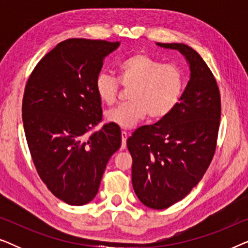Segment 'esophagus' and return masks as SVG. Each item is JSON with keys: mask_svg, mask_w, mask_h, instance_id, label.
Instances as JSON below:
<instances>
[{"mask_svg": "<svg viewBox=\"0 0 248 248\" xmlns=\"http://www.w3.org/2000/svg\"><path fill=\"white\" fill-rule=\"evenodd\" d=\"M122 149H125L126 148V140H127V138H128V135H130V133H128V132H126V131H122Z\"/></svg>", "mask_w": 248, "mask_h": 248, "instance_id": "obj_1", "label": "esophagus"}]
</instances>
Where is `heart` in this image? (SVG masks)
<instances>
[{"instance_id":"b5f03b06","label":"heart","mask_w":248,"mask_h":248,"mask_svg":"<svg viewBox=\"0 0 248 248\" xmlns=\"http://www.w3.org/2000/svg\"><path fill=\"white\" fill-rule=\"evenodd\" d=\"M117 79L101 72L94 88L101 103L107 106L117 101L120 84L125 89L130 88V100L106 113L108 121L123 128L133 127L148 115L152 120L168 116L177 106L185 86L184 72L178 65L164 64L143 53L133 54L118 64Z\"/></svg>"}]
</instances>
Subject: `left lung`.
<instances>
[{
	"instance_id": "8db88e82",
	"label": "left lung",
	"mask_w": 248,
	"mask_h": 248,
	"mask_svg": "<svg viewBox=\"0 0 248 248\" xmlns=\"http://www.w3.org/2000/svg\"><path fill=\"white\" fill-rule=\"evenodd\" d=\"M158 45L186 57L191 79L175 109L158 123L135 130L126 144L135 194L148 208L161 210L184 199L211 164L221 99L215 76L194 49L184 44Z\"/></svg>"
}]
</instances>
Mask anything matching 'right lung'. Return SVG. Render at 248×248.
<instances>
[{"instance_id":"1","label":"right lung","mask_w":248,"mask_h":248,"mask_svg":"<svg viewBox=\"0 0 248 248\" xmlns=\"http://www.w3.org/2000/svg\"><path fill=\"white\" fill-rule=\"evenodd\" d=\"M118 42L71 38L57 44L32 70L22 99V121L33 165L47 188L70 205L96 196L121 128L103 121L94 81Z\"/></svg>"}]
</instances>
